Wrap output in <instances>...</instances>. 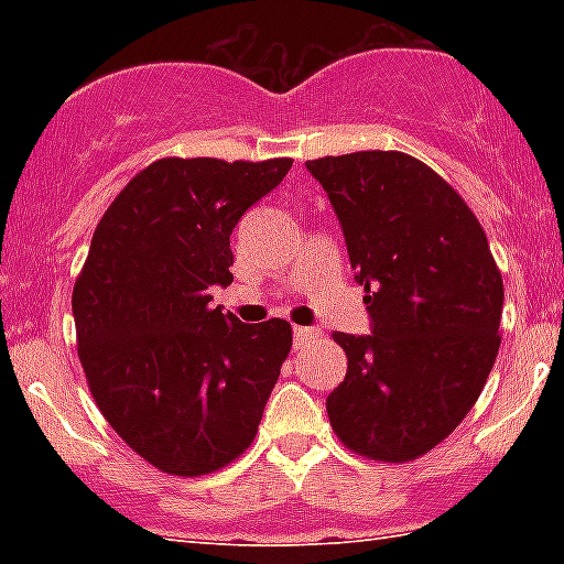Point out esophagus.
<instances>
[{
  "label": "esophagus",
  "mask_w": 564,
  "mask_h": 564,
  "mask_svg": "<svg viewBox=\"0 0 564 564\" xmlns=\"http://www.w3.org/2000/svg\"><path fill=\"white\" fill-rule=\"evenodd\" d=\"M318 329L314 327H294V346H303L308 338H316Z\"/></svg>",
  "instance_id": "obj_1"
}]
</instances>
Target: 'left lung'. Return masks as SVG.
<instances>
[{
  "label": "left lung",
  "instance_id": "8db88e82",
  "mask_svg": "<svg viewBox=\"0 0 564 564\" xmlns=\"http://www.w3.org/2000/svg\"><path fill=\"white\" fill-rule=\"evenodd\" d=\"M324 187L366 286L371 333H338L344 382L327 395L335 434L373 460H412L458 429L499 351L505 289L464 198L403 152L305 163Z\"/></svg>",
  "mask_w": 564,
  "mask_h": 564
}]
</instances>
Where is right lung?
I'll return each mask as SVG.
<instances>
[{
	"instance_id": "obj_1",
	"label": "right lung",
	"mask_w": 564,
	"mask_h": 564,
	"mask_svg": "<svg viewBox=\"0 0 564 564\" xmlns=\"http://www.w3.org/2000/svg\"><path fill=\"white\" fill-rule=\"evenodd\" d=\"M289 158H163L128 182L73 289L78 357L111 429L158 469L196 477L253 442L292 349L283 318L213 308L231 283V231Z\"/></svg>"
}]
</instances>
